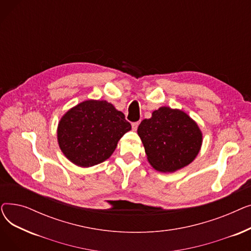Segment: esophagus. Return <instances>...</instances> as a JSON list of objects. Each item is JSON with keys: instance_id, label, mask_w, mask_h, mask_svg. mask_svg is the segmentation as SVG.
<instances>
[{"instance_id": "obj_1", "label": "esophagus", "mask_w": 251, "mask_h": 251, "mask_svg": "<svg viewBox=\"0 0 251 251\" xmlns=\"http://www.w3.org/2000/svg\"><path fill=\"white\" fill-rule=\"evenodd\" d=\"M138 126H139V122H134V123H132V130H133V131H136L137 128H138Z\"/></svg>"}]
</instances>
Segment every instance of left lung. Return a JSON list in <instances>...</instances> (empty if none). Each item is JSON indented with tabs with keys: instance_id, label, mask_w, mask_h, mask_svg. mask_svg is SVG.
I'll return each instance as SVG.
<instances>
[{
	"instance_id": "left-lung-1",
	"label": "left lung",
	"mask_w": 251,
	"mask_h": 251,
	"mask_svg": "<svg viewBox=\"0 0 251 251\" xmlns=\"http://www.w3.org/2000/svg\"><path fill=\"white\" fill-rule=\"evenodd\" d=\"M148 161L163 173L188 166L199 154L202 132L190 116L179 109L161 107L137 129Z\"/></svg>"
}]
</instances>
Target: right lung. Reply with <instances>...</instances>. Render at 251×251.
Returning a JSON list of instances; mask_svg holds the SVG:
<instances>
[{"label":"right lung","instance_id":"right-lung-1","mask_svg":"<svg viewBox=\"0 0 251 251\" xmlns=\"http://www.w3.org/2000/svg\"><path fill=\"white\" fill-rule=\"evenodd\" d=\"M129 130L131 125L124 114L111 102L87 100L62 116L57 138L60 150L72 164L88 168L108 160Z\"/></svg>","mask_w":251,"mask_h":251}]
</instances>
